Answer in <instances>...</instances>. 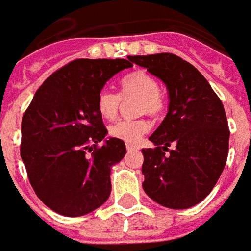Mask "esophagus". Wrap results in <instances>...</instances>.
I'll use <instances>...</instances> for the list:
<instances>
[{"label":"esophagus","mask_w":251,"mask_h":251,"mask_svg":"<svg viewBox=\"0 0 251 251\" xmlns=\"http://www.w3.org/2000/svg\"><path fill=\"white\" fill-rule=\"evenodd\" d=\"M126 149H127L129 152H133V151H138L140 147H136V145H133V144H126Z\"/></svg>","instance_id":"34e87169"}]
</instances>
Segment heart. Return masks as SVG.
I'll return each instance as SVG.
<instances>
[{"mask_svg": "<svg viewBox=\"0 0 251 251\" xmlns=\"http://www.w3.org/2000/svg\"><path fill=\"white\" fill-rule=\"evenodd\" d=\"M137 97L136 109L138 114L157 115L164 109V98L156 77L144 70H137L121 79V95L110 88H102L97 98V107L100 115L113 120L118 114L122 98ZM149 130V122L144 118L120 120L109 127L110 136L127 144H138Z\"/></svg>", "mask_w": 251, "mask_h": 251, "instance_id": "heart-1", "label": "heart"}]
</instances>
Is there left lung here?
<instances>
[{"label": "left lung", "instance_id": "8db88e82", "mask_svg": "<svg viewBox=\"0 0 251 251\" xmlns=\"http://www.w3.org/2000/svg\"><path fill=\"white\" fill-rule=\"evenodd\" d=\"M169 91L168 114L142 149V183L158 204L184 210L210 194L223 172L230 130L222 100L191 63L174 53L131 56ZM171 145L174 150H169Z\"/></svg>", "mask_w": 251, "mask_h": 251}]
</instances>
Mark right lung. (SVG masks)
<instances>
[{"label": "right lung", "mask_w": 251, "mask_h": 251, "mask_svg": "<svg viewBox=\"0 0 251 251\" xmlns=\"http://www.w3.org/2000/svg\"><path fill=\"white\" fill-rule=\"evenodd\" d=\"M125 59H76L48 76L21 121L20 153L37 198L64 216L97 210L111 192L110 171L126 154L109 138L97 98Z\"/></svg>", "instance_id": "1"}]
</instances>
